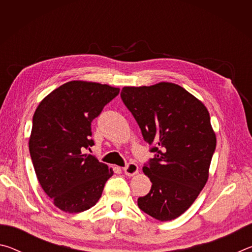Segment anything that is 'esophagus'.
I'll return each instance as SVG.
<instances>
[{"label":"esophagus","mask_w":252,"mask_h":252,"mask_svg":"<svg viewBox=\"0 0 252 252\" xmlns=\"http://www.w3.org/2000/svg\"><path fill=\"white\" fill-rule=\"evenodd\" d=\"M138 165H136L135 163H133V162H129V163H126V165L125 168H123V172H125L126 176H134L135 173H138Z\"/></svg>","instance_id":"esophagus-1"}]
</instances>
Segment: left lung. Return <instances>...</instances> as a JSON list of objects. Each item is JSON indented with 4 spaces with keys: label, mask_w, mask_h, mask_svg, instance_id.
Returning <instances> with one entry per match:
<instances>
[{
    "label": "left lung",
    "mask_w": 252,
    "mask_h": 252,
    "mask_svg": "<svg viewBox=\"0 0 252 252\" xmlns=\"http://www.w3.org/2000/svg\"><path fill=\"white\" fill-rule=\"evenodd\" d=\"M121 99L155 152L142 169L151 190L138 199V206L157 220L176 219L208 180L217 144L208 110L180 85L169 82L125 87Z\"/></svg>",
    "instance_id": "8db88e82"
}]
</instances>
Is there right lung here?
Masks as SVG:
<instances>
[{"label": "right lung", "mask_w": 252, "mask_h": 252, "mask_svg": "<svg viewBox=\"0 0 252 252\" xmlns=\"http://www.w3.org/2000/svg\"><path fill=\"white\" fill-rule=\"evenodd\" d=\"M120 89L71 81L42 100L34 112L29 149L42 189L62 211L88 210L100 199L113 171L94 156L91 122Z\"/></svg>", "instance_id": "obj_1"}]
</instances>
